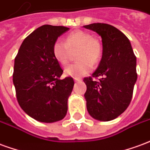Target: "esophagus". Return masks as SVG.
<instances>
[{
  "label": "esophagus",
  "mask_w": 150,
  "mask_h": 150,
  "mask_svg": "<svg viewBox=\"0 0 150 150\" xmlns=\"http://www.w3.org/2000/svg\"><path fill=\"white\" fill-rule=\"evenodd\" d=\"M74 81H81V79L79 78V77H74Z\"/></svg>",
  "instance_id": "esophagus-1"
}]
</instances>
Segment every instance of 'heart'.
<instances>
[{
    "label": "heart",
    "mask_w": 150,
    "mask_h": 150,
    "mask_svg": "<svg viewBox=\"0 0 150 150\" xmlns=\"http://www.w3.org/2000/svg\"><path fill=\"white\" fill-rule=\"evenodd\" d=\"M77 49L75 63L64 69L68 76H81L93 69V64H98L102 57L103 47L98 38H93L88 32L76 30L66 36L64 42L57 40L52 45V55L62 65L69 62L70 51Z\"/></svg>",
    "instance_id": "b5f03b06"
}]
</instances>
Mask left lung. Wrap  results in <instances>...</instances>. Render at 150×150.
Listing matches in <instances>:
<instances>
[{"label": "left lung", "instance_id": "obj_1", "mask_svg": "<svg viewBox=\"0 0 150 150\" xmlns=\"http://www.w3.org/2000/svg\"><path fill=\"white\" fill-rule=\"evenodd\" d=\"M101 37L103 52L99 66L92 76L84 78L85 98L88 113L99 121L117 118L126 110L137 78L136 56L129 40L114 26L93 23L84 26ZM99 76L98 81L93 78Z\"/></svg>", "mask_w": 150, "mask_h": 150}]
</instances>
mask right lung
I'll list each match as a JSON object with an SVG mask.
<instances>
[{
    "mask_svg": "<svg viewBox=\"0 0 150 150\" xmlns=\"http://www.w3.org/2000/svg\"><path fill=\"white\" fill-rule=\"evenodd\" d=\"M69 29L64 26H40L24 40L15 57L13 81L18 104L40 122L60 121L67 113L74 81L71 76L60 80L63 69L52 49L59 36Z\"/></svg>",
    "mask_w": 150,
    "mask_h": 150,
    "instance_id": "right-lung-1",
    "label": "right lung"
}]
</instances>
